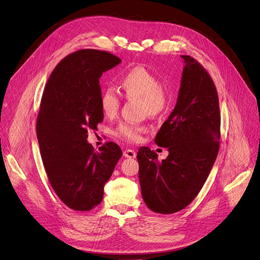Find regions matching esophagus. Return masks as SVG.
Listing matches in <instances>:
<instances>
[{
    "mask_svg": "<svg viewBox=\"0 0 260 260\" xmlns=\"http://www.w3.org/2000/svg\"><path fill=\"white\" fill-rule=\"evenodd\" d=\"M123 157L129 158V159H133V158L137 157V153H136V151L132 150V149H126L123 151Z\"/></svg>",
    "mask_w": 260,
    "mask_h": 260,
    "instance_id": "1",
    "label": "esophagus"
}]
</instances>
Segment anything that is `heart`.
I'll list each match as a JSON object with an SVG mask.
<instances>
[{
  "mask_svg": "<svg viewBox=\"0 0 260 260\" xmlns=\"http://www.w3.org/2000/svg\"><path fill=\"white\" fill-rule=\"evenodd\" d=\"M120 87L124 95L129 98L143 99L145 109L152 115L160 113L165 106V94L159 77L144 66H137L119 80ZM99 107L102 114L107 117H114L118 113L120 107V98L117 92L107 88L101 92L99 98ZM145 132L143 126L131 122H120L115 129V134L128 142H139Z\"/></svg>",
  "mask_w": 260,
  "mask_h": 260,
  "instance_id": "heart-1",
  "label": "heart"
}]
</instances>
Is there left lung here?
<instances>
[{"mask_svg": "<svg viewBox=\"0 0 260 260\" xmlns=\"http://www.w3.org/2000/svg\"><path fill=\"white\" fill-rule=\"evenodd\" d=\"M176 106L161 126L155 144L168 148L158 161L148 147L139 149V179L148 208L162 214L185 208L202 190L220 147L221 114L214 83L204 67L189 56Z\"/></svg>", "mask_w": 260, "mask_h": 260, "instance_id": "obj_1", "label": "left lung"}]
</instances>
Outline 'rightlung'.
<instances>
[{"label": "right lung", "mask_w": 260, "mask_h": 260, "mask_svg": "<svg viewBox=\"0 0 260 260\" xmlns=\"http://www.w3.org/2000/svg\"><path fill=\"white\" fill-rule=\"evenodd\" d=\"M120 61L106 51H77L59 61L41 98L36 124L41 159L54 192L74 210L88 211L101 203L122 155L113 142L99 151L87 142V131L103 120L99 79Z\"/></svg>", "instance_id": "add662e5"}]
</instances>
